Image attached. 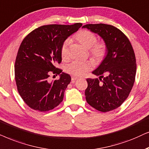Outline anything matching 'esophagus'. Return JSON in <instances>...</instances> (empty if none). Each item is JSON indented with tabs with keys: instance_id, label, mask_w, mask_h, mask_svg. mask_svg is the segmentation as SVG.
<instances>
[{
	"instance_id": "1",
	"label": "esophagus",
	"mask_w": 149,
	"mask_h": 149,
	"mask_svg": "<svg viewBox=\"0 0 149 149\" xmlns=\"http://www.w3.org/2000/svg\"><path fill=\"white\" fill-rule=\"evenodd\" d=\"M78 77H76V76H71V81H72L73 82H74L75 80H78Z\"/></svg>"
}]
</instances>
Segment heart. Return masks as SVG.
<instances>
[{"label":"heart","instance_id":"b5f03b06","mask_svg":"<svg viewBox=\"0 0 149 149\" xmlns=\"http://www.w3.org/2000/svg\"><path fill=\"white\" fill-rule=\"evenodd\" d=\"M73 40L80 43L82 46L88 48L91 57L97 63H101L104 60L108 52V45L104 41H97V37L94 33L86 29L79 31L73 35ZM61 56L63 61H68L70 58L67 42H65L61 47ZM93 67L91 61H73L65 69L66 72L73 76H82L90 71Z\"/></svg>","mask_w":149,"mask_h":149}]
</instances>
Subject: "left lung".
I'll list each match as a JSON object with an SVG mask.
<instances>
[{
  "label": "left lung",
  "mask_w": 149,
  "mask_h": 149,
  "mask_svg": "<svg viewBox=\"0 0 149 149\" xmlns=\"http://www.w3.org/2000/svg\"><path fill=\"white\" fill-rule=\"evenodd\" d=\"M104 39L108 52L99 67L93 71L100 79L87 78L85 96L88 104L106 112L122 105L132 91L136 73V60L132 43L121 31L106 24L83 26Z\"/></svg>",
  "instance_id": "8db88e82"
}]
</instances>
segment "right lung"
I'll list each match as a JSON object with an SVG mask.
<instances>
[{"label":"right lung","instance_id":"obj_1","mask_svg":"<svg viewBox=\"0 0 149 149\" xmlns=\"http://www.w3.org/2000/svg\"><path fill=\"white\" fill-rule=\"evenodd\" d=\"M82 26H41L22 41L15 62V80L19 95L33 110L46 112L62 102L71 78L56 65L62 61L61 47L64 41ZM53 74H60V79L50 82L48 78Z\"/></svg>","mask_w":149,"mask_h":149}]
</instances>
